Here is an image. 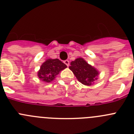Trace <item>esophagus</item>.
I'll list each match as a JSON object with an SVG mask.
<instances>
[{
	"label": "esophagus",
	"instance_id": "1",
	"mask_svg": "<svg viewBox=\"0 0 134 134\" xmlns=\"http://www.w3.org/2000/svg\"><path fill=\"white\" fill-rule=\"evenodd\" d=\"M63 62H64V63L67 66V67H69V60H65Z\"/></svg>",
	"mask_w": 134,
	"mask_h": 134
}]
</instances>
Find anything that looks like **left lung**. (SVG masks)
Segmentation results:
<instances>
[{"mask_svg": "<svg viewBox=\"0 0 134 134\" xmlns=\"http://www.w3.org/2000/svg\"><path fill=\"white\" fill-rule=\"evenodd\" d=\"M69 69L73 71L79 82L87 86L93 84V82L97 80V77L99 74L95 68L81 57L71 61Z\"/></svg>", "mask_w": 134, "mask_h": 134, "instance_id": "left-lung-1", "label": "left lung"}]
</instances>
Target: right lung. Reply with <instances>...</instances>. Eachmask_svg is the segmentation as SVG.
<instances>
[{
	"label": "right lung",
	"instance_id": "1",
	"mask_svg": "<svg viewBox=\"0 0 134 134\" xmlns=\"http://www.w3.org/2000/svg\"><path fill=\"white\" fill-rule=\"evenodd\" d=\"M66 67L67 65L58 59H48L41 65L37 76L41 81L50 82L54 80L60 71Z\"/></svg>",
	"mask_w": 134,
	"mask_h": 134
}]
</instances>
